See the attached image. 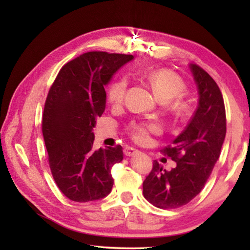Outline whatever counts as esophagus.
Instances as JSON below:
<instances>
[{"label": "esophagus", "instance_id": "34e87169", "mask_svg": "<svg viewBox=\"0 0 250 250\" xmlns=\"http://www.w3.org/2000/svg\"><path fill=\"white\" fill-rule=\"evenodd\" d=\"M137 152H138V150H135L134 147H130V146L125 147V150H124V153H125V155H126V156L133 155V154L137 153Z\"/></svg>", "mask_w": 250, "mask_h": 250}]
</instances>
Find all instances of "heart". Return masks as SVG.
Listing matches in <instances>:
<instances>
[{
  "label": "heart",
  "mask_w": 250,
  "mask_h": 250,
  "mask_svg": "<svg viewBox=\"0 0 250 250\" xmlns=\"http://www.w3.org/2000/svg\"><path fill=\"white\" fill-rule=\"evenodd\" d=\"M146 80L161 101H170V109L173 115L181 118L188 113V104L181 97L186 92V84L180 76L167 69H155L146 74ZM128 86L129 80L125 76L113 80L107 89L109 104L113 107L122 104ZM128 129L135 142L145 145L149 141L151 134L159 132L160 126L155 122H132Z\"/></svg>",
  "instance_id": "heart-1"
}]
</instances>
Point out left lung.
Segmentation results:
<instances>
[{
    "label": "left lung",
    "instance_id": "1",
    "mask_svg": "<svg viewBox=\"0 0 250 250\" xmlns=\"http://www.w3.org/2000/svg\"><path fill=\"white\" fill-rule=\"evenodd\" d=\"M197 84L198 107L172 145L161 152L176 162L171 171L154 161L143 182V195L158 208L174 209L200 194L221 154L226 135V111L216 82L196 64H191Z\"/></svg>",
    "mask_w": 250,
    "mask_h": 250
}]
</instances>
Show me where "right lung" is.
<instances>
[{"instance_id": "right-lung-1", "label": "right lung", "mask_w": 250, "mask_h": 250, "mask_svg": "<svg viewBox=\"0 0 250 250\" xmlns=\"http://www.w3.org/2000/svg\"><path fill=\"white\" fill-rule=\"evenodd\" d=\"M132 55L88 52L62 67L45 101L42 131L55 183L66 197L84 203L107 196L121 146L94 149L92 129L105 109L104 86Z\"/></svg>"}]
</instances>
